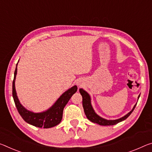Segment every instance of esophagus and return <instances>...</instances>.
I'll list each match as a JSON object with an SVG mask.
<instances>
[{
	"instance_id": "obj_1",
	"label": "esophagus",
	"mask_w": 152,
	"mask_h": 152,
	"mask_svg": "<svg viewBox=\"0 0 152 152\" xmlns=\"http://www.w3.org/2000/svg\"><path fill=\"white\" fill-rule=\"evenodd\" d=\"M78 85L79 86H82V84L80 83H78Z\"/></svg>"
}]
</instances>
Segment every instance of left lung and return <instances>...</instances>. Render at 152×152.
Returning a JSON list of instances; mask_svg holds the SVG:
<instances>
[{
    "label": "left lung",
    "mask_w": 152,
    "mask_h": 152,
    "mask_svg": "<svg viewBox=\"0 0 152 152\" xmlns=\"http://www.w3.org/2000/svg\"><path fill=\"white\" fill-rule=\"evenodd\" d=\"M79 91H80V95L83 97V106L84 111H85V113L86 114V116L87 118L94 123H97L99 125H102V126H110V125H114L120 122L123 121V120H126L127 118H128L130 115L131 114V113L133 112V110L135 107L136 105H134L133 109H132L131 112L128 113L126 115H124V117L121 118H119L118 120H107L104 118H102L100 116L96 114L95 111L93 109L92 105H91V98L90 96H89L88 94L85 91H84L83 88L79 89ZM140 95H139L138 98H139Z\"/></svg>",
    "instance_id": "1"
}]
</instances>
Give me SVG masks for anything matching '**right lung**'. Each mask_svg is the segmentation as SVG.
I'll return each instance as SVG.
<instances>
[{
	"mask_svg": "<svg viewBox=\"0 0 152 152\" xmlns=\"http://www.w3.org/2000/svg\"><path fill=\"white\" fill-rule=\"evenodd\" d=\"M17 66L15 72H14V78L13 80V97L15 102V106L18 109L19 114L21 118L33 126L39 127V128L49 129L56 126L60 123L63 117V111L66 105L72 96L77 91V86H74L66 91L55 104L46 112L42 113H34L25 109L19 102L17 96L15 88V80L17 74Z\"/></svg>",
	"mask_w": 152,
	"mask_h": 152,
	"instance_id": "obj_1",
	"label": "right lung"
}]
</instances>
